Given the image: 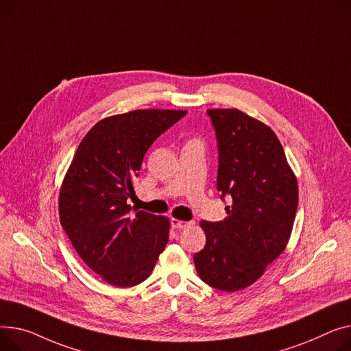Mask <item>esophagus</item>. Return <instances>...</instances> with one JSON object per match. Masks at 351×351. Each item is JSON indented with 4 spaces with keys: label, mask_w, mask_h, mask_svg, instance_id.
<instances>
[{
    "label": "esophagus",
    "mask_w": 351,
    "mask_h": 351,
    "mask_svg": "<svg viewBox=\"0 0 351 351\" xmlns=\"http://www.w3.org/2000/svg\"><path fill=\"white\" fill-rule=\"evenodd\" d=\"M171 224H172L173 228H179V230H180V228H186L191 223L182 221V220H178V219H172V220H171Z\"/></svg>",
    "instance_id": "34e87169"
}]
</instances>
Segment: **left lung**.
Segmentation results:
<instances>
[{"mask_svg":"<svg viewBox=\"0 0 351 351\" xmlns=\"http://www.w3.org/2000/svg\"><path fill=\"white\" fill-rule=\"evenodd\" d=\"M219 147L217 191L231 197L223 221H200L193 261L203 282L224 292L254 284L289 241L298 182L275 132L237 108L207 110Z\"/></svg>","mask_w":351,"mask_h":351,"instance_id":"obj_1","label":"left lung"}]
</instances>
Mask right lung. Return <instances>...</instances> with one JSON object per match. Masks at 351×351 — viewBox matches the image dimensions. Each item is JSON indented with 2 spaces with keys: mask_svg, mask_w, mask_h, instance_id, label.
I'll return each instance as SVG.
<instances>
[{
  "mask_svg": "<svg viewBox=\"0 0 351 351\" xmlns=\"http://www.w3.org/2000/svg\"><path fill=\"white\" fill-rule=\"evenodd\" d=\"M184 110H134L93 127L73 156L59 193L60 224L86 265L119 288L144 282L169 239V219L135 210L145 152Z\"/></svg>",
  "mask_w": 351,
  "mask_h": 351,
  "instance_id": "add662e5",
  "label": "right lung"
}]
</instances>
